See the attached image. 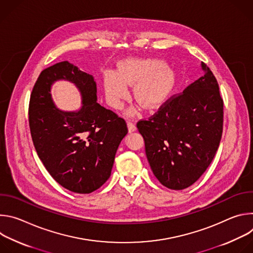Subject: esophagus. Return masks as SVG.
Returning <instances> with one entry per match:
<instances>
[{
  "mask_svg": "<svg viewBox=\"0 0 253 253\" xmlns=\"http://www.w3.org/2000/svg\"><path fill=\"white\" fill-rule=\"evenodd\" d=\"M127 125H128V130L129 132H134L136 130V125L135 123H133L132 121H128L127 122Z\"/></svg>",
  "mask_w": 253,
  "mask_h": 253,
  "instance_id": "esophagus-1",
  "label": "esophagus"
}]
</instances>
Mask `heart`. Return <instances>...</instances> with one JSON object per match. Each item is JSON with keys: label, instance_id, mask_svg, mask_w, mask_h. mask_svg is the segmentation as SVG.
<instances>
[{"label": "heart", "instance_id": "1", "mask_svg": "<svg viewBox=\"0 0 253 253\" xmlns=\"http://www.w3.org/2000/svg\"><path fill=\"white\" fill-rule=\"evenodd\" d=\"M155 59H128L121 64L117 73L110 72L105 77V92L109 104L119 108L127 96V85L137 82L134 98L148 109L158 107L166 99L173 84V74ZM131 114L135 110L130 111Z\"/></svg>", "mask_w": 253, "mask_h": 253}]
</instances>
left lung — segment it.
I'll return each mask as SVG.
<instances>
[{
	"mask_svg": "<svg viewBox=\"0 0 253 253\" xmlns=\"http://www.w3.org/2000/svg\"><path fill=\"white\" fill-rule=\"evenodd\" d=\"M201 67L202 77L166 101L148 120L137 123L153 174L173 190L197 181L212 162L222 136L219 86L206 64Z\"/></svg>",
	"mask_w": 253,
	"mask_h": 253,
	"instance_id": "8db88e82",
	"label": "left lung"
}]
</instances>
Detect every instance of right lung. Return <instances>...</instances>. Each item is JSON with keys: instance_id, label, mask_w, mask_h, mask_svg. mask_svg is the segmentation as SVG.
<instances>
[{"instance_id": "right-lung-1", "label": "right lung", "mask_w": 253, "mask_h": 253, "mask_svg": "<svg viewBox=\"0 0 253 253\" xmlns=\"http://www.w3.org/2000/svg\"><path fill=\"white\" fill-rule=\"evenodd\" d=\"M73 83L83 106L63 112L50 88L57 81ZM29 125L36 151L50 175L64 188L81 194L100 188L111 175L119 144L128 133L123 118L97 103L94 77L68 61L41 72L29 104Z\"/></svg>"}]
</instances>
